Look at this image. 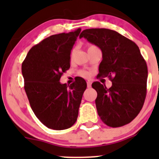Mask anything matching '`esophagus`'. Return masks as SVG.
I'll list each match as a JSON object with an SVG mask.
<instances>
[{
    "mask_svg": "<svg viewBox=\"0 0 159 159\" xmlns=\"http://www.w3.org/2000/svg\"><path fill=\"white\" fill-rule=\"evenodd\" d=\"M87 86L88 88H91V81H87Z\"/></svg>",
    "mask_w": 159,
    "mask_h": 159,
    "instance_id": "obj_1",
    "label": "esophagus"
}]
</instances>
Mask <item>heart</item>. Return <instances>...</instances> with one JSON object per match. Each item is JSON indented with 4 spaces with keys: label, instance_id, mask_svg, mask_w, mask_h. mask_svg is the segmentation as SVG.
<instances>
[{
    "label": "heart",
    "instance_id": "heart-1",
    "mask_svg": "<svg viewBox=\"0 0 159 159\" xmlns=\"http://www.w3.org/2000/svg\"><path fill=\"white\" fill-rule=\"evenodd\" d=\"M91 47H92V46H89V48H91ZM80 75H81V76L87 77L88 75H89V74H88V72L84 71V70H82V71H81V72H80Z\"/></svg>",
    "mask_w": 159,
    "mask_h": 159
}]
</instances>
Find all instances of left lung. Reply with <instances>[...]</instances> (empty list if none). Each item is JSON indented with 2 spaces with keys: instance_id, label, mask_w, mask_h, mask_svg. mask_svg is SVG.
<instances>
[{
  "instance_id": "1",
  "label": "left lung",
  "mask_w": 159,
  "mask_h": 159,
  "mask_svg": "<svg viewBox=\"0 0 159 159\" xmlns=\"http://www.w3.org/2000/svg\"><path fill=\"white\" fill-rule=\"evenodd\" d=\"M98 46L102 52L98 77H108L107 89L99 81L92 84L102 121L112 128L131 122L142 110L146 97L148 68L137 44L117 31L105 28L84 30L79 36Z\"/></svg>"
}]
</instances>
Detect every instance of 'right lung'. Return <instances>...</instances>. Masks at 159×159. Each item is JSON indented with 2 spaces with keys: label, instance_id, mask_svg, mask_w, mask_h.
Wrapping results in <instances>:
<instances>
[{
  "label": "right lung",
  "instance_id": "right-lung-1",
  "mask_svg": "<svg viewBox=\"0 0 159 159\" xmlns=\"http://www.w3.org/2000/svg\"><path fill=\"white\" fill-rule=\"evenodd\" d=\"M81 28L54 34L32 47L22 63L25 90L34 113L46 127L64 130L77 121L87 83L78 78L70 85L61 77L70 68V51Z\"/></svg>",
  "mask_w": 159,
  "mask_h": 159
}]
</instances>
